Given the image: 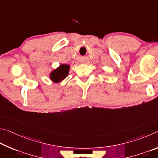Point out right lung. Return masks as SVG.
<instances>
[{
	"mask_svg": "<svg viewBox=\"0 0 158 158\" xmlns=\"http://www.w3.org/2000/svg\"><path fill=\"white\" fill-rule=\"evenodd\" d=\"M70 66L69 64H60L57 68L52 70L49 73V78L52 82L60 83L69 76Z\"/></svg>",
	"mask_w": 158,
	"mask_h": 158,
	"instance_id": "add662e5",
	"label": "right lung"
}]
</instances>
